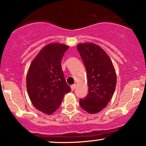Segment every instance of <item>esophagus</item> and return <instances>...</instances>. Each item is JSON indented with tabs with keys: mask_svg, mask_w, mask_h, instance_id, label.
Here are the masks:
<instances>
[{
	"mask_svg": "<svg viewBox=\"0 0 146 146\" xmlns=\"http://www.w3.org/2000/svg\"><path fill=\"white\" fill-rule=\"evenodd\" d=\"M75 87H76V84H73V85L71 86V90H74Z\"/></svg>",
	"mask_w": 146,
	"mask_h": 146,
	"instance_id": "1",
	"label": "esophagus"
}]
</instances>
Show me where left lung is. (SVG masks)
I'll list each match as a JSON object with an SVG mask.
<instances>
[{"instance_id": "left-lung-1", "label": "left lung", "mask_w": 146, "mask_h": 146, "mask_svg": "<svg viewBox=\"0 0 146 146\" xmlns=\"http://www.w3.org/2000/svg\"><path fill=\"white\" fill-rule=\"evenodd\" d=\"M87 72L88 93L80 100L81 108L90 113L101 111L111 99L116 86V74L111 59L93 43L77 45Z\"/></svg>"}]
</instances>
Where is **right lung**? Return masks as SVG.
Wrapping results in <instances>:
<instances>
[{
  "label": "right lung",
  "instance_id": "1",
  "mask_svg": "<svg viewBox=\"0 0 146 146\" xmlns=\"http://www.w3.org/2000/svg\"><path fill=\"white\" fill-rule=\"evenodd\" d=\"M69 47L58 43L43 47L33 60L26 76V88L35 108L52 114L59 108L64 94L71 91L61 68L63 55Z\"/></svg>",
  "mask_w": 146,
  "mask_h": 146
}]
</instances>
